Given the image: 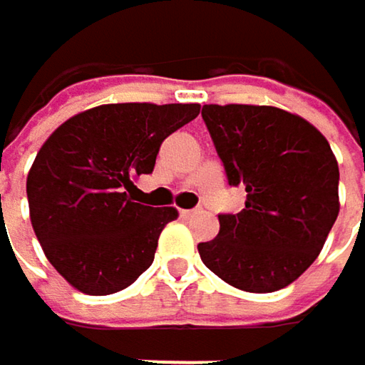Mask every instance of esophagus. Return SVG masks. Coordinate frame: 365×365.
Returning <instances> with one entry per match:
<instances>
[{"instance_id":"34e87169","label":"esophagus","mask_w":365,"mask_h":365,"mask_svg":"<svg viewBox=\"0 0 365 365\" xmlns=\"http://www.w3.org/2000/svg\"><path fill=\"white\" fill-rule=\"evenodd\" d=\"M200 213V209H182L180 211V215L185 217V220H190V217H194V215H198Z\"/></svg>"}]
</instances>
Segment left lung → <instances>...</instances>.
<instances>
[{
	"label": "left lung",
	"instance_id": "obj_1",
	"mask_svg": "<svg viewBox=\"0 0 365 365\" xmlns=\"http://www.w3.org/2000/svg\"><path fill=\"white\" fill-rule=\"evenodd\" d=\"M230 185L245 209L220 213V235L198 243L205 266L243 292L296 281L319 255L338 217V163L304 118L268 106H202Z\"/></svg>",
	"mask_w": 365,
	"mask_h": 365
}]
</instances>
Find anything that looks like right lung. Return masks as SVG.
Here are the masks:
<instances>
[{
    "label": "right lung",
    "instance_id": "right-lung-1",
    "mask_svg": "<svg viewBox=\"0 0 365 365\" xmlns=\"http://www.w3.org/2000/svg\"><path fill=\"white\" fill-rule=\"evenodd\" d=\"M198 103H111L63 122L37 152L27 198L37 241L76 289L115 294L145 272L173 207L137 200L133 180L154 171L160 143Z\"/></svg>",
    "mask_w": 365,
    "mask_h": 365
}]
</instances>
